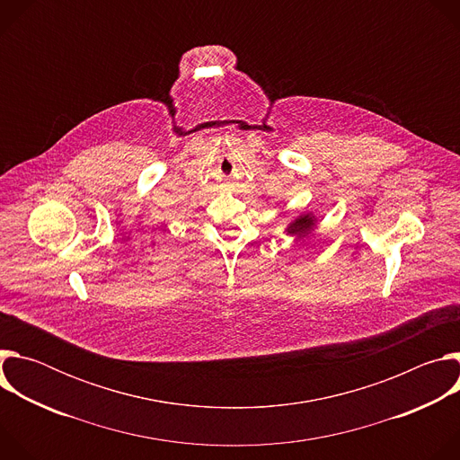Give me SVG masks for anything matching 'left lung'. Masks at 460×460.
<instances>
[{"label": "left lung", "mask_w": 460, "mask_h": 460, "mask_svg": "<svg viewBox=\"0 0 460 460\" xmlns=\"http://www.w3.org/2000/svg\"><path fill=\"white\" fill-rule=\"evenodd\" d=\"M316 226H318V217H314L311 211H304L302 215H298L295 220L288 224L284 233L289 236H295L296 240H304L309 234H313Z\"/></svg>", "instance_id": "8db88e82"}]
</instances>
